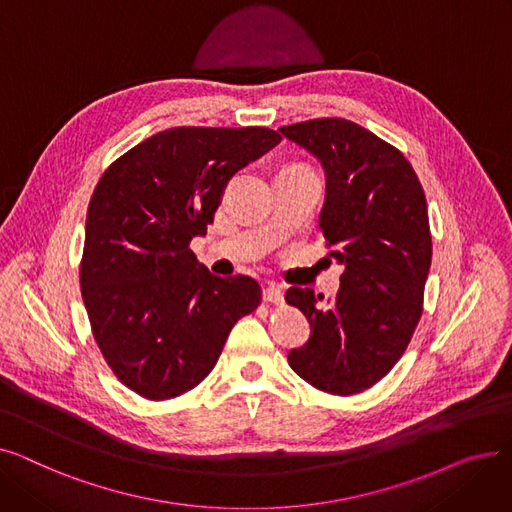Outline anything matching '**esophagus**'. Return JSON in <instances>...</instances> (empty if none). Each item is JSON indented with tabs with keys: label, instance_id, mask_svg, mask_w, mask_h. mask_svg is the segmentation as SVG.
I'll return each mask as SVG.
<instances>
[{
	"label": "esophagus",
	"instance_id": "esophagus-1",
	"mask_svg": "<svg viewBox=\"0 0 512 512\" xmlns=\"http://www.w3.org/2000/svg\"><path fill=\"white\" fill-rule=\"evenodd\" d=\"M263 299H265V303H270V305H282L284 303V290L276 284H267L263 288Z\"/></svg>",
	"mask_w": 512,
	"mask_h": 512
}]
</instances>
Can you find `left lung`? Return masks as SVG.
Wrapping results in <instances>:
<instances>
[{
  "mask_svg": "<svg viewBox=\"0 0 512 512\" xmlns=\"http://www.w3.org/2000/svg\"><path fill=\"white\" fill-rule=\"evenodd\" d=\"M280 132L324 164L319 228L328 257L344 265L328 305L309 288L286 292L313 328L288 363L321 392L359 394L405 355L423 313L432 265L423 186L405 155L351 120L315 118Z\"/></svg>",
  "mask_w": 512,
  "mask_h": 512,
  "instance_id": "1",
  "label": "left lung"
}]
</instances>
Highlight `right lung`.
Wrapping results in <instances>:
<instances>
[{"label": "right lung", "mask_w": 512, "mask_h": 512, "mask_svg": "<svg viewBox=\"0 0 512 512\" xmlns=\"http://www.w3.org/2000/svg\"><path fill=\"white\" fill-rule=\"evenodd\" d=\"M280 141L263 126H176L101 174L80 292L105 363L139 396L170 400L201 384L236 321L261 305L253 278L209 274L191 240L213 224L228 178Z\"/></svg>", "instance_id": "right-lung-1"}]
</instances>
